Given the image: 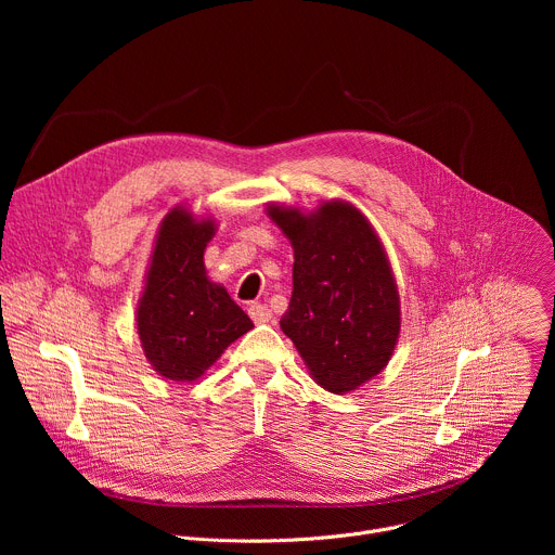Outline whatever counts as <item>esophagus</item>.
I'll return each instance as SVG.
<instances>
[{"label": "esophagus", "mask_w": 555, "mask_h": 555, "mask_svg": "<svg viewBox=\"0 0 555 555\" xmlns=\"http://www.w3.org/2000/svg\"><path fill=\"white\" fill-rule=\"evenodd\" d=\"M248 313H250V319H253L257 325H261V323H270V321H272V309H270L268 305H261V302L250 305Z\"/></svg>", "instance_id": "34e87169"}]
</instances>
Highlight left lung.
Here are the masks:
<instances>
[{
  "mask_svg": "<svg viewBox=\"0 0 555 555\" xmlns=\"http://www.w3.org/2000/svg\"><path fill=\"white\" fill-rule=\"evenodd\" d=\"M294 246V289L281 319L313 379L349 392L377 375L400 336V294L364 215L327 202L311 215L270 208Z\"/></svg>",
  "mask_w": 555,
  "mask_h": 555,
  "instance_id": "left-lung-1",
  "label": "left lung"
}]
</instances>
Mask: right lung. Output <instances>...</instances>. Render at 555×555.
<instances>
[{"label":"right lung","instance_id":"obj_1","mask_svg":"<svg viewBox=\"0 0 555 555\" xmlns=\"http://www.w3.org/2000/svg\"><path fill=\"white\" fill-rule=\"evenodd\" d=\"M212 232V221H195L182 206L157 232L138 334L144 356L167 379H197L230 343L253 330L248 313L206 276L204 250Z\"/></svg>","mask_w":555,"mask_h":555}]
</instances>
